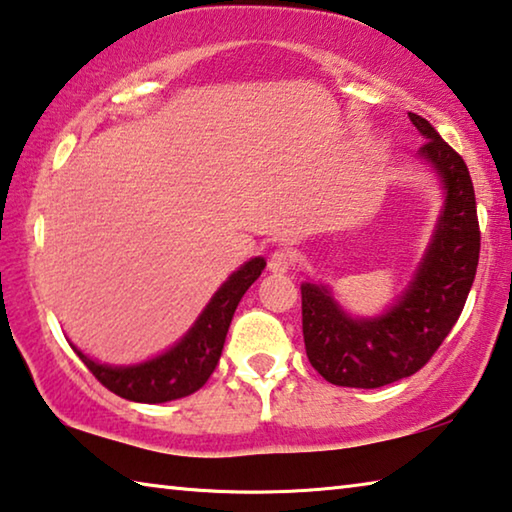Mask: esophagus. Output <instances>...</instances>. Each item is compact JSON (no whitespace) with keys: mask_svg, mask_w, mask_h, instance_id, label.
I'll list each match as a JSON object with an SVG mask.
<instances>
[{"mask_svg":"<svg viewBox=\"0 0 512 512\" xmlns=\"http://www.w3.org/2000/svg\"><path fill=\"white\" fill-rule=\"evenodd\" d=\"M291 266H294V255L289 250H273L269 257V271L287 273Z\"/></svg>","mask_w":512,"mask_h":512,"instance_id":"esophagus-1","label":"esophagus"}]
</instances>
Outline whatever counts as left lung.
<instances>
[{"instance_id": "obj_1", "label": "left lung", "mask_w": 512, "mask_h": 512, "mask_svg": "<svg viewBox=\"0 0 512 512\" xmlns=\"http://www.w3.org/2000/svg\"><path fill=\"white\" fill-rule=\"evenodd\" d=\"M426 143L419 157L444 184V212L415 280L376 319H353L323 285L305 282L303 339L312 367L332 385L373 389L408 378L433 358L472 289L481 230L467 164L435 127L408 113Z\"/></svg>"}]
</instances>
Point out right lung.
I'll list each match as a JSON object with an SVG mask.
<instances>
[{
	"label": "right lung",
	"mask_w": 512,
	"mask_h": 512,
	"mask_svg": "<svg viewBox=\"0 0 512 512\" xmlns=\"http://www.w3.org/2000/svg\"><path fill=\"white\" fill-rule=\"evenodd\" d=\"M266 262L262 257L250 259L223 282L209 300L205 312L198 316L193 328L164 355L134 367H109L77 351L79 360L88 371L109 389L136 403H166L189 396L207 383L218 360H221L227 328H230L234 310L248 287L262 275Z\"/></svg>",
	"instance_id": "obj_1"
}]
</instances>
